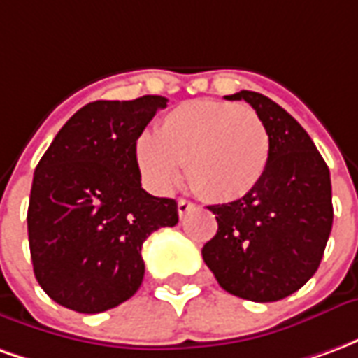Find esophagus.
I'll use <instances>...</instances> for the list:
<instances>
[{"label":"esophagus","instance_id":"1","mask_svg":"<svg viewBox=\"0 0 358 358\" xmlns=\"http://www.w3.org/2000/svg\"><path fill=\"white\" fill-rule=\"evenodd\" d=\"M195 205L192 201H187V199H178V215L180 218H184L189 213V210H194Z\"/></svg>","mask_w":358,"mask_h":358}]
</instances>
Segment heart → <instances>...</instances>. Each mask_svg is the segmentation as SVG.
Masks as SVG:
<instances>
[{
    "label": "heart",
    "mask_w": 358,
    "mask_h": 358,
    "mask_svg": "<svg viewBox=\"0 0 358 358\" xmlns=\"http://www.w3.org/2000/svg\"><path fill=\"white\" fill-rule=\"evenodd\" d=\"M270 136L245 103L194 99L169 110L157 134L134 141V161L145 186L169 194L187 176L217 201H234L255 189L268 166Z\"/></svg>",
    "instance_id": "b5f03b06"
}]
</instances>
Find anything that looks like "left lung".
<instances>
[{"label":"left lung","mask_w":358,"mask_h":358,"mask_svg":"<svg viewBox=\"0 0 358 358\" xmlns=\"http://www.w3.org/2000/svg\"><path fill=\"white\" fill-rule=\"evenodd\" d=\"M270 136L268 166L248 195L210 205L215 238L203 261L222 289L255 303L280 301L313 278L334 222L328 164L303 126L266 95L241 90Z\"/></svg>","instance_id":"1"}]
</instances>
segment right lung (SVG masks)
<instances>
[{"instance_id":"add662e5","label":"right lung","mask_w":358,"mask_h":358,"mask_svg":"<svg viewBox=\"0 0 358 358\" xmlns=\"http://www.w3.org/2000/svg\"><path fill=\"white\" fill-rule=\"evenodd\" d=\"M166 97L94 101L66 120L36 166L28 243L38 284L63 307L95 315L140 289L141 245L178 224L174 199L141 187L134 141Z\"/></svg>"}]
</instances>
